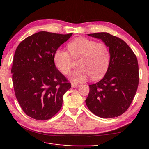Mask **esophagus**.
Here are the masks:
<instances>
[{"label": "esophagus", "instance_id": "obj_1", "mask_svg": "<svg viewBox=\"0 0 149 149\" xmlns=\"http://www.w3.org/2000/svg\"><path fill=\"white\" fill-rule=\"evenodd\" d=\"M72 87H80V85L75 84H72Z\"/></svg>", "mask_w": 149, "mask_h": 149}]
</instances>
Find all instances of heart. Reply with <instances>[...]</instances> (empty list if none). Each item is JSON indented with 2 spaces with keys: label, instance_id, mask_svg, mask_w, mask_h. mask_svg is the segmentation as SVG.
Segmentation results:
<instances>
[{
  "label": "heart",
  "instance_id": "heart-1",
  "mask_svg": "<svg viewBox=\"0 0 149 149\" xmlns=\"http://www.w3.org/2000/svg\"><path fill=\"white\" fill-rule=\"evenodd\" d=\"M69 53L64 49L55 50L53 60L54 64L63 74H69L73 59L79 58L77 66L70 75V79L74 83L86 81L90 77L93 79L101 78L107 72L110 62V52L107 45L103 42H96L86 37H77L67 45Z\"/></svg>",
  "mask_w": 149,
  "mask_h": 149
}]
</instances>
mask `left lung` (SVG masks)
I'll list each match as a JSON object with an SVG mask.
<instances>
[{
  "label": "left lung",
  "instance_id": "left-lung-1",
  "mask_svg": "<svg viewBox=\"0 0 149 149\" xmlns=\"http://www.w3.org/2000/svg\"><path fill=\"white\" fill-rule=\"evenodd\" d=\"M88 35L107 45L110 62L104 77L89 85L85 103L97 116L118 117L128 109L137 92L139 79L137 57L125 41L114 35L105 32Z\"/></svg>",
  "mask_w": 149,
  "mask_h": 149
}]
</instances>
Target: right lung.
<instances>
[{"mask_svg": "<svg viewBox=\"0 0 149 149\" xmlns=\"http://www.w3.org/2000/svg\"><path fill=\"white\" fill-rule=\"evenodd\" d=\"M72 35L40 31L17 47L11 70L15 95L24 112L33 119L54 116L62 107L63 95L71 88L56 68L53 56Z\"/></svg>", "mask_w": 149, "mask_h": 149, "instance_id": "obj_1", "label": "right lung"}]
</instances>
